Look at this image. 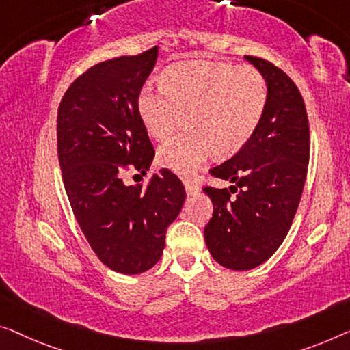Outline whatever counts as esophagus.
Masks as SVG:
<instances>
[{
	"mask_svg": "<svg viewBox=\"0 0 350 350\" xmlns=\"http://www.w3.org/2000/svg\"><path fill=\"white\" fill-rule=\"evenodd\" d=\"M184 185H185L187 193H193V191L200 190V185H198V182L190 179V177H187V179H184Z\"/></svg>",
	"mask_w": 350,
	"mask_h": 350,
	"instance_id": "esophagus-1",
	"label": "esophagus"
}]
</instances>
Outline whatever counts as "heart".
<instances>
[{
  "instance_id": "b5f03b06",
  "label": "heart",
  "mask_w": 350,
  "mask_h": 350,
  "mask_svg": "<svg viewBox=\"0 0 350 350\" xmlns=\"http://www.w3.org/2000/svg\"><path fill=\"white\" fill-rule=\"evenodd\" d=\"M160 91L144 85L137 109L150 137L165 142L185 118L187 130L161 144L159 161L189 176L215 152L231 157L245 148L267 107V80L256 67L229 62H182L163 70Z\"/></svg>"
}]
</instances>
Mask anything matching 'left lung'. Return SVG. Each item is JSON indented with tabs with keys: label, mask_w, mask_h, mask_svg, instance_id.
I'll use <instances>...</instances> for the list:
<instances>
[{
	"label": "left lung",
	"mask_w": 350,
	"mask_h": 350,
	"mask_svg": "<svg viewBox=\"0 0 350 350\" xmlns=\"http://www.w3.org/2000/svg\"><path fill=\"white\" fill-rule=\"evenodd\" d=\"M267 80L262 121L245 148L208 170L232 182L229 189L204 185L213 213L204 239L223 267L250 270L265 262L288 236L310 161V124L295 83L267 59L245 56Z\"/></svg>",
	"instance_id": "1"
}]
</instances>
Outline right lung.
<instances>
[{
	"instance_id": "right-lung-1",
	"label": "right lung",
	"mask_w": 350,
	"mask_h": 350,
	"mask_svg": "<svg viewBox=\"0 0 350 350\" xmlns=\"http://www.w3.org/2000/svg\"><path fill=\"white\" fill-rule=\"evenodd\" d=\"M159 46L92 66L69 86L56 119L58 159L67 198L86 241L108 269L124 275L154 267L166 228L185 201L182 180L161 168L146 185L122 174H146L155 150L137 109V96Z\"/></svg>"
}]
</instances>
